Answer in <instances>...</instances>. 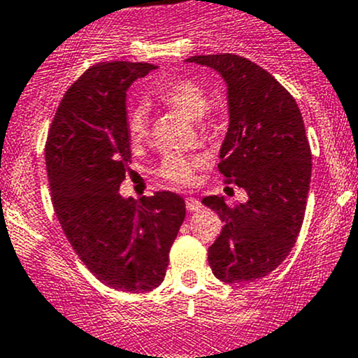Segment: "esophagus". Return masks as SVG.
Returning <instances> with one entry per match:
<instances>
[{
    "label": "esophagus",
    "mask_w": 358,
    "mask_h": 358,
    "mask_svg": "<svg viewBox=\"0 0 358 358\" xmlns=\"http://www.w3.org/2000/svg\"><path fill=\"white\" fill-rule=\"evenodd\" d=\"M186 208L187 211H199L201 208H203V204L194 198H186Z\"/></svg>",
    "instance_id": "obj_1"
}]
</instances>
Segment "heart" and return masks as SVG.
Segmentation results:
<instances>
[{
	"instance_id": "b5f03b06",
	"label": "heart",
	"mask_w": 358,
	"mask_h": 358,
	"mask_svg": "<svg viewBox=\"0 0 358 358\" xmlns=\"http://www.w3.org/2000/svg\"><path fill=\"white\" fill-rule=\"evenodd\" d=\"M155 98L169 108L187 115L189 118L204 122L208 110V92L201 84L187 78H176L162 83L155 90ZM128 135L131 142L138 143L147 138L150 128V110L145 103H138L128 111ZM208 166L204 155H187L171 152L164 155L157 169V176L172 186H191L196 180V172Z\"/></svg>"
}]
</instances>
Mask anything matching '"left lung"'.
<instances>
[{"mask_svg": "<svg viewBox=\"0 0 358 358\" xmlns=\"http://www.w3.org/2000/svg\"><path fill=\"white\" fill-rule=\"evenodd\" d=\"M187 62L211 67L227 81L230 125L218 169L224 182L248 194L235 206L223 196L203 199L224 223L208 262L223 282L262 279L292 250L306 211L311 148L303 116L286 87L252 60L216 54Z\"/></svg>", "mask_w": 358, "mask_h": 358, "instance_id": "obj_1", "label": "left lung"}]
</instances>
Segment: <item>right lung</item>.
Listing matches in <instances>:
<instances>
[{
    "label": "right lung",
    "instance_id": "obj_1",
    "mask_svg": "<svg viewBox=\"0 0 358 358\" xmlns=\"http://www.w3.org/2000/svg\"><path fill=\"white\" fill-rule=\"evenodd\" d=\"M154 69L123 60L91 66L64 94L45 143L52 203L72 248L104 286L135 294L160 286L186 216L176 192L140 203L118 192L131 162L127 91Z\"/></svg>",
    "mask_w": 358,
    "mask_h": 358
}]
</instances>
